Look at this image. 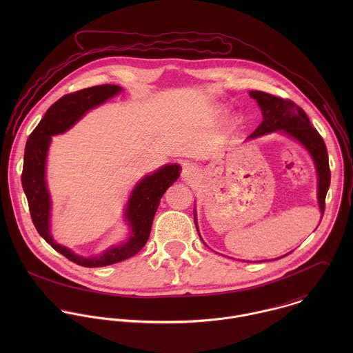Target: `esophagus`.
Returning <instances> with one entry per match:
<instances>
[{"instance_id": "34e87169", "label": "esophagus", "mask_w": 353, "mask_h": 353, "mask_svg": "<svg viewBox=\"0 0 353 353\" xmlns=\"http://www.w3.org/2000/svg\"><path fill=\"white\" fill-rule=\"evenodd\" d=\"M194 172H196V168H194L192 164H188V165H185V168H183L182 176H183V179L190 181V179L194 176Z\"/></svg>"}]
</instances>
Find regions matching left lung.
<instances>
[{
  "mask_svg": "<svg viewBox=\"0 0 353 353\" xmlns=\"http://www.w3.org/2000/svg\"><path fill=\"white\" fill-rule=\"evenodd\" d=\"M250 97L259 104L263 121L252 132L249 139L276 130H283L284 133L302 143L315 161L318 172V202L323 214L325 199L330 186L329 157L323 139L316 132V129L311 126V122L302 107H299L294 101L261 91H252Z\"/></svg>",
  "mask_w": 353,
  "mask_h": 353,
  "instance_id": "obj_1",
  "label": "left lung"
}]
</instances>
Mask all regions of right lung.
I'll return each mask as SVG.
<instances>
[{
	"mask_svg": "<svg viewBox=\"0 0 353 353\" xmlns=\"http://www.w3.org/2000/svg\"><path fill=\"white\" fill-rule=\"evenodd\" d=\"M119 91L121 87L118 85L103 84L62 97L59 101L51 104L26 144L21 185L28 200L32 223L39 235L55 252H61L69 261L85 268H99L117 263L140 252L150 238L152 221L160 199L179 178V165L167 164L154 174L145 176L134 188L126 208V219L132 225V235L126 243L119 245L118 248H111L95 258H84L52 241L49 224L50 197L45 181V164L51 136L63 133L88 110L110 99Z\"/></svg>",
	"mask_w": 353,
	"mask_h": 353,
	"instance_id": "add662e5",
	"label": "right lung"
}]
</instances>
